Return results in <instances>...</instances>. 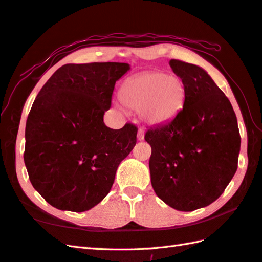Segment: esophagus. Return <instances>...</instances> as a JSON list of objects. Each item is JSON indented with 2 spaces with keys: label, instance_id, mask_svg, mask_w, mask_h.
Returning a JSON list of instances; mask_svg holds the SVG:
<instances>
[{
  "label": "esophagus",
  "instance_id": "esophagus-1",
  "mask_svg": "<svg viewBox=\"0 0 262 262\" xmlns=\"http://www.w3.org/2000/svg\"><path fill=\"white\" fill-rule=\"evenodd\" d=\"M144 134H145L144 129H143V128H140V129H138V132H137V140L138 141L144 140Z\"/></svg>",
  "mask_w": 262,
  "mask_h": 262
}]
</instances>
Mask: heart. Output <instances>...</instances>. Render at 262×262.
<instances>
[{"label": "heart", "mask_w": 262, "mask_h": 262, "mask_svg": "<svg viewBox=\"0 0 262 262\" xmlns=\"http://www.w3.org/2000/svg\"><path fill=\"white\" fill-rule=\"evenodd\" d=\"M185 85L177 76L144 73L128 79L120 99L128 109L141 111L148 124L159 125L171 120L183 109Z\"/></svg>", "instance_id": "heart-1"}]
</instances>
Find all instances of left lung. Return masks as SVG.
I'll list each match as a JSON object with an SVG mask.
<instances>
[{"mask_svg":"<svg viewBox=\"0 0 262 262\" xmlns=\"http://www.w3.org/2000/svg\"><path fill=\"white\" fill-rule=\"evenodd\" d=\"M185 85L181 112L144 136L157 195L178 211L204 208L222 195L237 170L241 136L227 96L201 67L170 60Z\"/></svg>","mask_w":262,"mask_h":262,"instance_id":"obj_1","label":"left lung"}]
</instances>
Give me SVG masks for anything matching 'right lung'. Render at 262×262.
<instances>
[{
    "label": "right lung",
    "instance_id": "add662e5",
    "mask_svg": "<svg viewBox=\"0 0 262 262\" xmlns=\"http://www.w3.org/2000/svg\"><path fill=\"white\" fill-rule=\"evenodd\" d=\"M130 66L64 64L46 81L26 122L24 160L30 183L51 206L83 212L110 192L137 127H106L115 84Z\"/></svg>",
    "mask_w": 262,
    "mask_h": 262
}]
</instances>
